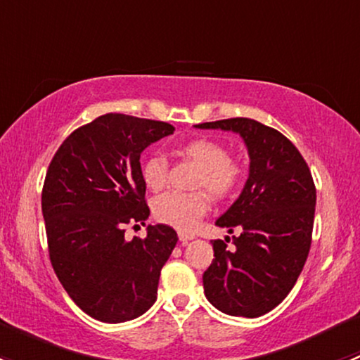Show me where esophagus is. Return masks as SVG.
Wrapping results in <instances>:
<instances>
[{"label":"esophagus","mask_w":360,"mask_h":360,"mask_svg":"<svg viewBox=\"0 0 360 360\" xmlns=\"http://www.w3.org/2000/svg\"><path fill=\"white\" fill-rule=\"evenodd\" d=\"M195 235L193 233H179V240L183 242V244H188L190 240H193Z\"/></svg>","instance_id":"obj_1"}]
</instances>
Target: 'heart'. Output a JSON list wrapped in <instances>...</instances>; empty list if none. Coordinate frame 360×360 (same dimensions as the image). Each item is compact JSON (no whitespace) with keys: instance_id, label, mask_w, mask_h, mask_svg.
Segmentation results:
<instances>
[{"instance_id":"obj_1","label":"heart","mask_w":360,"mask_h":360,"mask_svg":"<svg viewBox=\"0 0 360 360\" xmlns=\"http://www.w3.org/2000/svg\"><path fill=\"white\" fill-rule=\"evenodd\" d=\"M181 155L200 167L195 186L205 188L216 198H226L235 193L244 177V165L238 160L228 157L224 144L214 139L188 141L181 148ZM141 176L151 191H160L169 179V162L162 155H151L143 162ZM210 198L203 190L183 193L167 191L153 203L155 217L181 231L193 230L195 224L209 210Z\"/></svg>"}]
</instances>
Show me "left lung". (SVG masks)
<instances>
[{
	"mask_svg": "<svg viewBox=\"0 0 360 360\" xmlns=\"http://www.w3.org/2000/svg\"><path fill=\"white\" fill-rule=\"evenodd\" d=\"M198 129L240 134L248 146L249 177L240 197L216 221L238 230L233 248L214 240V259L203 274L207 300L228 315L259 317L291 292L311 245L315 184L291 141L250 118L198 123Z\"/></svg>",
	"mask_w": 360,
	"mask_h": 360,
	"instance_id": "obj_1",
	"label": "left lung"
}]
</instances>
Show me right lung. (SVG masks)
<instances>
[{"instance_id": "add662e5", "label": "right lung", "mask_w": 360, "mask_h": 360, "mask_svg": "<svg viewBox=\"0 0 360 360\" xmlns=\"http://www.w3.org/2000/svg\"><path fill=\"white\" fill-rule=\"evenodd\" d=\"M174 134L170 123L108 112L69 134L46 170L41 210L50 263L72 301L108 324L132 321L157 300L177 244L167 224L125 240L150 216L141 153Z\"/></svg>"}]
</instances>
